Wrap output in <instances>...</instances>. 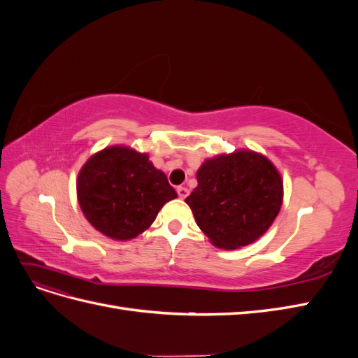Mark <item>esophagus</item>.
Returning a JSON list of instances; mask_svg holds the SVG:
<instances>
[{"mask_svg": "<svg viewBox=\"0 0 358 358\" xmlns=\"http://www.w3.org/2000/svg\"><path fill=\"white\" fill-rule=\"evenodd\" d=\"M176 191H178V196H179L180 199H185V197L188 196V194H189L188 188H185V187H178Z\"/></svg>", "mask_w": 358, "mask_h": 358, "instance_id": "obj_1", "label": "esophagus"}]
</instances>
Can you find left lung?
I'll return each mask as SVG.
<instances>
[{
  "mask_svg": "<svg viewBox=\"0 0 358 358\" xmlns=\"http://www.w3.org/2000/svg\"><path fill=\"white\" fill-rule=\"evenodd\" d=\"M197 188L185 199L201 231L224 249L252 243L282 204V179L266 157L251 150L208 159Z\"/></svg>",
  "mask_w": 358,
  "mask_h": 358,
  "instance_id": "1",
  "label": "left lung"
}]
</instances>
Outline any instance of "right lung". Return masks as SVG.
Instances as JSON below:
<instances>
[{"mask_svg":"<svg viewBox=\"0 0 358 358\" xmlns=\"http://www.w3.org/2000/svg\"><path fill=\"white\" fill-rule=\"evenodd\" d=\"M78 197L94 229L116 241L143 233L178 194L146 154L122 146L91 157L78 178Z\"/></svg>","mask_w":358,"mask_h":358,"instance_id":"add662e5","label":"right lung"}]
</instances>
